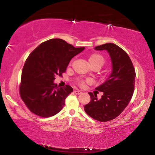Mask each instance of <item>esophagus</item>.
I'll return each mask as SVG.
<instances>
[{
  "instance_id": "1",
  "label": "esophagus",
  "mask_w": 155,
  "mask_h": 155,
  "mask_svg": "<svg viewBox=\"0 0 155 155\" xmlns=\"http://www.w3.org/2000/svg\"><path fill=\"white\" fill-rule=\"evenodd\" d=\"M74 93L76 94H78V95H79V94H81L82 93V92L81 91H78V90H76L74 91Z\"/></svg>"
}]
</instances>
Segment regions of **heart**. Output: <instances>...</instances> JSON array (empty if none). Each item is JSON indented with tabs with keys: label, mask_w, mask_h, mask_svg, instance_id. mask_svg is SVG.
Returning <instances> with one entry per match:
<instances>
[{
	"label": "heart",
	"mask_w": 155,
	"mask_h": 155,
	"mask_svg": "<svg viewBox=\"0 0 155 155\" xmlns=\"http://www.w3.org/2000/svg\"><path fill=\"white\" fill-rule=\"evenodd\" d=\"M89 62L91 66H98L100 68H101L105 62V58L101 55V54L98 53H94L90 55L89 57ZM84 82L81 81L80 85H83Z\"/></svg>",
	"instance_id": "heart-1"
}]
</instances>
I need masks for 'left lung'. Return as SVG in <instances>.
Wrapping results in <instances>:
<instances>
[{"instance_id": "1", "label": "left lung", "mask_w": 155, "mask_h": 155, "mask_svg": "<svg viewBox=\"0 0 155 155\" xmlns=\"http://www.w3.org/2000/svg\"><path fill=\"white\" fill-rule=\"evenodd\" d=\"M106 50L112 62V72L105 82L96 88L102 92L100 99L89 93L91 101L84 106L86 114L93 119L106 122L115 119L130 101L134 90L136 72L128 54L118 45L107 43L94 48Z\"/></svg>"}]
</instances>
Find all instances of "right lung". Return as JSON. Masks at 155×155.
I'll use <instances>...</instances> for the list:
<instances>
[{"label": "right lung", "mask_w": 155, "mask_h": 155, "mask_svg": "<svg viewBox=\"0 0 155 155\" xmlns=\"http://www.w3.org/2000/svg\"><path fill=\"white\" fill-rule=\"evenodd\" d=\"M84 49L55 38L40 44L29 55L22 70L19 92L32 113L49 117L62 110L73 89L68 85L58 88L54 80L56 76H62L70 60Z\"/></svg>", "instance_id": "obj_1"}]
</instances>
